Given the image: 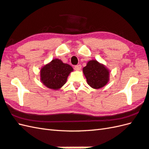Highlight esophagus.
<instances>
[{"mask_svg":"<svg viewBox=\"0 0 149 149\" xmlns=\"http://www.w3.org/2000/svg\"><path fill=\"white\" fill-rule=\"evenodd\" d=\"M81 68V65H78L74 66V69L76 71H79Z\"/></svg>","mask_w":149,"mask_h":149,"instance_id":"1","label":"esophagus"}]
</instances>
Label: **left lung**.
Returning <instances> with one entry per match:
<instances>
[{
  "label": "left lung",
  "instance_id": "left-lung-1",
  "mask_svg": "<svg viewBox=\"0 0 149 149\" xmlns=\"http://www.w3.org/2000/svg\"><path fill=\"white\" fill-rule=\"evenodd\" d=\"M83 72L87 83L94 89L104 87L109 81V70L97 60L88 61L83 68Z\"/></svg>",
  "mask_w": 149,
  "mask_h": 149
}]
</instances>
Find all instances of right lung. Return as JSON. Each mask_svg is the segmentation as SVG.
<instances>
[{"instance_id":"obj_1","label":"right lung","mask_w":149,"mask_h":149,"mask_svg":"<svg viewBox=\"0 0 149 149\" xmlns=\"http://www.w3.org/2000/svg\"><path fill=\"white\" fill-rule=\"evenodd\" d=\"M74 69L61 59H54L40 70V80L49 89L58 90L64 85Z\"/></svg>"}]
</instances>
